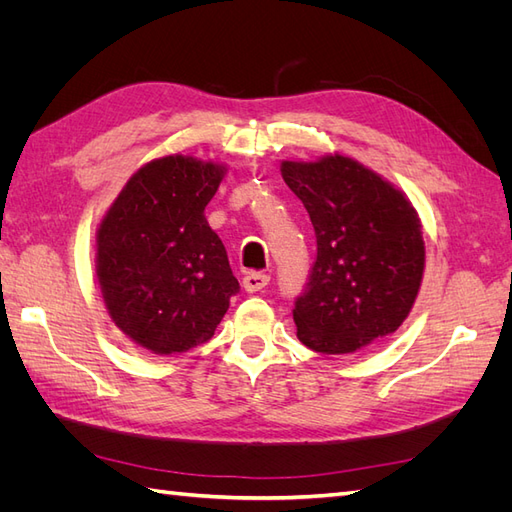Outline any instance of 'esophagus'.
Instances as JSON below:
<instances>
[{"instance_id": "esophagus-1", "label": "esophagus", "mask_w": 512, "mask_h": 512, "mask_svg": "<svg viewBox=\"0 0 512 512\" xmlns=\"http://www.w3.org/2000/svg\"><path fill=\"white\" fill-rule=\"evenodd\" d=\"M267 284H269V275H265V273L252 271V273H245V277H243V288L247 292H258V290L265 288Z\"/></svg>"}]
</instances>
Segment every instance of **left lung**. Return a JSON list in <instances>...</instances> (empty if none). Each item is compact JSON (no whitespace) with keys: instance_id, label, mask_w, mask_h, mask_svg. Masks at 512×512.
Wrapping results in <instances>:
<instances>
[{"instance_id":"8db88e82","label":"left lung","mask_w":512,"mask_h":512,"mask_svg":"<svg viewBox=\"0 0 512 512\" xmlns=\"http://www.w3.org/2000/svg\"><path fill=\"white\" fill-rule=\"evenodd\" d=\"M316 232V260L294 301L297 337L320 354H348L391 335L421 288L425 243L410 200L344 156L282 162Z\"/></svg>"}]
</instances>
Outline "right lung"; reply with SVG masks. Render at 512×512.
I'll return each mask as SVG.
<instances>
[{"mask_svg":"<svg viewBox=\"0 0 512 512\" xmlns=\"http://www.w3.org/2000/svg\"><path fill=\"white\" fill-rule=\"evenodd\" d=\"M222 177V166L188 156L153 160L100 224L96 273L108 314L156 354L209 342L239 292L226 247L205 220Z\"/></svg>","mask_w":512,"mask_h":512,"instance_id":"1","label":"right lung"}]
</instances>
